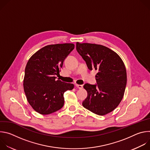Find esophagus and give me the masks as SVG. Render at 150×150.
I'll return each instance as SVG.
<instances>
[{
  "instance_id": "obj_1",
  "label": "esophagus",
  "mask_w": 150,
  "mask_h": 150,
  "mask_svg": "<svg viewBox=\"0 0 150 150\" xmlns=\"http://www.w3.org/2000/svg\"><path fill=\"white\" fill-rule=\"evenodd\" d=\"M76 87L77 88H78L79 89H82L83 87V85H78V84H76Z\"/></svg>"
}]
</instances>
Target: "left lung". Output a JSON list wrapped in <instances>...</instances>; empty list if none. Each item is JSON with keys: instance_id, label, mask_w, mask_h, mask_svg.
Masks as SVG:
<instances>
[{"instance_id": "obj_1", "label": "left lung", "mask_w": 150, "mask_h": 150, "mask_svg": "<svg viewBox=\"0 0 150 150\" xmlns=\"http://www.w3.org/2000/svg\"><path fill=\"white\" fill-rule=\"evenodd\" d=\"M76 48L88 68L98 71L97 83L83 85L88 95L82 105L100 116L112 112L122 100L126 85V71L122 60L114 51L102 45L77 42Z\"/></svg>"}]
</instances>
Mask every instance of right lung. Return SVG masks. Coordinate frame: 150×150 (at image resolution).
I'll list each match as a JSON object with an SVG mask.
<instances>
[{
	"instance_id": "add662e5",
	"label": "right lung",
	"mask_w": 150,
	"mask_h": 150,
	"mask_svg": "<svg viewBox=\"0 0 150 150\" xmlns=\"http://www.w3.org/2000/svg\"><path fill=\"white\" fill-rule=\"evenodd\" d=\"M74 46L71 43L48 45L28 61L24 90L28 103L37 112L48 115L59 110L64 104V93L74 88V84L56 81V76Z\"/></svg>"
}]
</instances>
